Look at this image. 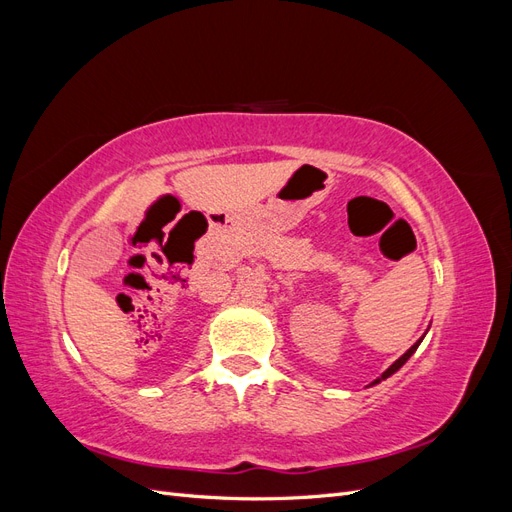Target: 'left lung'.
I'll return each instance as SVG.
<instances>
[{
    "instance_id": "obj_1",
    "label": "left lung",
    "mask_w": 512,
    "mask_h": 512,
    "mask_svg": "<svg viewBox=\"0 0 512 512\" xmlns=\"http://www.w3.org/2000/svg\"><path fill=\"white\" fill-rule=\"evenodd\" d=\"M421 342H423V339H418V342H416V344H414V346H412V348H410V350H408V352H406L404 356H399V359H397V361H395V363H393V365H391L389 369H386V371H384V374H382V378H378L376 382H371V384H378L380 380H384V378H389V376H393V374H395V371H397V369H399L401 365H404V363H406V361L410 359V356L414 354V350L418 348V344H421Z\"/></svg>"
}]
</instances>
